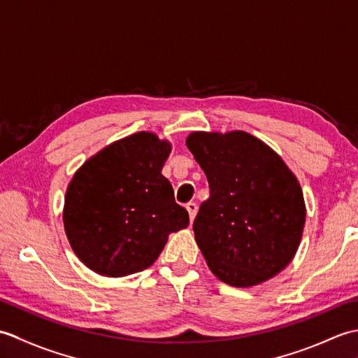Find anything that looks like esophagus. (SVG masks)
Masks as SVG:
<instances>
[{
  "label": "esophagus",
  "instance_id": "1",
  "mask_svg": "<svg viewBox=\"0 0 358 358\" xmlns=\"http://www.w3.org/2000/svg\"><path fill=\"white\" fill-rule=\"evenodd\" d=\"M186 209L189 212V218H191V223H192L195 215H196V212H199V206H196L195 203H187L186 204Z\"/></svg>",
  "mask_w": 358,
  "mask_h": 358
}]
</instances>
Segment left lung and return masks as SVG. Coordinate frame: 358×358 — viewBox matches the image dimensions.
Instances as JSON below:
<instances>
[{
    "label": "left lung",
    "instance_id": "left-lung-1",
    "mask_svg": "<svg viewBox=\"0 0 358 358\" xmlns=\"http://www.w3.org/2000/svg\"><path fill=\"white\" fill-rule=\"evenodd\" d=\"M186 146L209 183L194 234L212 273L235 287L277 275L299 249L306 220L295 175L268 144L243 131L192 132Z\"/></svg>",
    "mask_w": 358,
    "mask_h": 358
}]
</instances>
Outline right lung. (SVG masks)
Wrapping results in <instances>:
<instances>
[{
	"instance_id": "1",
	"label": "right lung",
	"mask_w": 358,
	"mask_h": 358,
	"mask_svg": "<svg viewBox=\"0 0 358 358\" xmlns=\"http://www.w3.org/2000/svg\"><path fill=\"white\" fill-rule=\"evenodd\" d=\"M171 143L138 132L89 158L67 187L63 222L73 252L89 269L124 277L149 268L189 215L175 203L162 169Z\"/></svg>"
}]
</instances>
